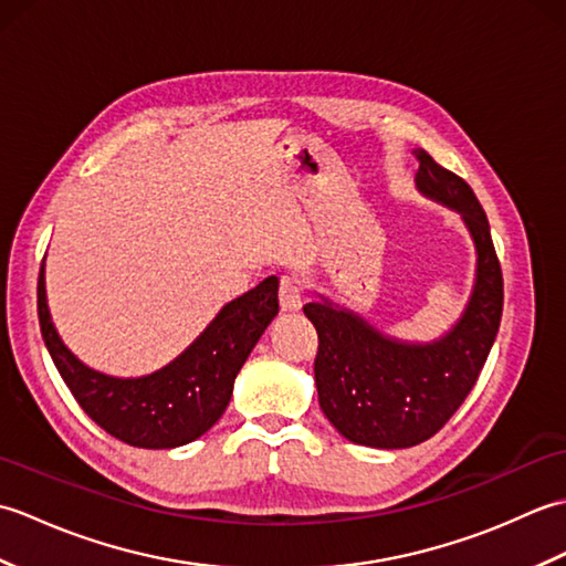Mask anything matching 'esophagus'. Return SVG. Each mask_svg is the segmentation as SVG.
<instances>
[{
  "mask_svg": "<svg viewBox=\"0 0 566 566\" xmlns=\"http://www.w3.org/2000/svg\"><path fill=\"white\" fill-rule=\"evenodd\" d=\"M302 286L294 280V276H282L280 282V306L284 314H292V311H302Z\"/></svg>",
  "mask_w": 566,
  "mask_h": 566,
  "instance_id": "1",
  "label": "esophagus"
}]
</instances>
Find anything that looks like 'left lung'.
<instances>
[{
  "instance_id": "1",
  "label": "left lung",
  "mask_w": 566,
  "mask_h": 566,
  "mask_svg": "<svg viewBox=\"0 0 566 566\" xmlns=\"http://www.w3.org/2000/svg\"><path fill=\"white\" fill-rule=\"evenodd\" d=\"M413 155L416 189L460 213L476 250L462 316L436 340L408 343L323 294L304 306L318 333L314 371L321 411L343 438L379 450L413 448L448 423L479 379L503 311L501 264L482 203L462 177L423 148Z\"/></svg>"
}]
</instances>
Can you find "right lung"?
Listing matches in <instances>:
<instances>
[{"label": "right lung", "instance_id": "right-lung-1", "mask_svg": "<svg viewBox=\"0 0 566 566\" xmlns=\"http://www.w3.org/2000/svg\"><path fill=\"white\" fill-rule=\"evenodd\" d=\"M280 280L221 306L219 314L165 367L143 377H114L84 365L60 338L39 274V321L48 353L82 411L109 436L134 448L172 450L201 438L226 411L233 381L260 335L280 311Z\"/></svg>", "mask_w": 566, "mask_h": 566}]
</instances>
